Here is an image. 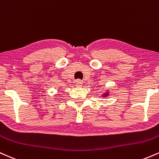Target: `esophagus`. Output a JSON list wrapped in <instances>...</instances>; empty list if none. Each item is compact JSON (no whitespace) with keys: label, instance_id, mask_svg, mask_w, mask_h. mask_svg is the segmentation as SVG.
<instances>
[{"label":"esophagus","instance_id":"obj_1","mask_svg":"<svg viewBox=\"0 0 159 159\" xmlns=\"http://www.w3.org/2000/svg\"><path fill=\"white\" fill-rule=\"evenodd\" d=\"M75 85H76V87H81V86L82 85V81L79 79L76 80V81H75Z\"/></svg>","mask_w":159,"mask_h":159}]
</instances>
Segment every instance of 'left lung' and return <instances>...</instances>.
<instances>
[{
	"mask_svg": "<svg viewBox=\"0 0 159 159\" xmlns=\"http://www.w3.org/2000/svg\"><path fill=\"white\" fill-rule=\"evenodd\" d=\"M107 95H108V93H105L103 95V97H106Z\"/></svg>",
	"mask_w": 159,
	"mask_h": 159,
	"instance_id": "1",
	"label": "left lung"
}]
</instances>
